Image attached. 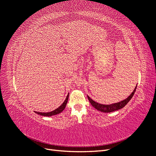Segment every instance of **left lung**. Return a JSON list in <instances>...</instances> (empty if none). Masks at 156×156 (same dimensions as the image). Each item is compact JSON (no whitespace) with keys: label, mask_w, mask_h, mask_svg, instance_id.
Instances as JSON below:
<instances>
[{"label":"left lung","mask_w":156,"mask_h":156,"mask_svg":"<svg viewBox=\"0 0 156 156\" xmlns=\"http://www.w3.org/2000/svg\"><path fill=\"white\" fill-rule=\"evenodd\" d=\"M137 86V85H136ZM136 86L135 87L134 90L133 91L130 95L127 97L125 100H124L123 101H121L120 102H118V103H112V104H110V105H103V104H100V103H98L97 102H96L95 101L92 100V99L90 98L88 96V99L89 101L90 102L91 105L95 108H96L97 110L100 111L101 112H113V111H118L120 109V108H123L124 107L126 106V105L127 104V103H128L130 100L132 98V97L133 96L136 90Z\"/></svg>","instance_id":"left-lung-1"}]
</instances>
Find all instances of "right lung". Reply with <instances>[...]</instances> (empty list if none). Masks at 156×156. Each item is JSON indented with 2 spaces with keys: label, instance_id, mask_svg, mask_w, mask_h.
<instances>
[{
  "label": "right lung",
  "instance_id": "right-lung-1",
  "mask_svg": "<svg viewBox=\"0 0 156 156\" xmlns=\"http://www.w3.org/2000/svg\"><path fill=\"white\" fill-rule=\"evenodd\" d=\"M68 97H69V93L67 95L66 98V100L63 102L62 104L59 107H58L57 108H56L55 110H54L53 111H51V112H40L34 111V112H36V114H37V115L44 116H53V115H58V114H59V113H60L61 112H62L63 110L65 108L66 106V104L68 103Z\"/></svg>",
  "mask_w": 156,
  "mask_h": 156
}]
</instances>
